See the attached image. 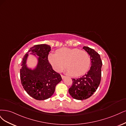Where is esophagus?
Returning <instances> with one entry per match:
<instances>
[{"mask_svg": "<svg viewBox=\"0 0 126 126\" xmlns=\"http://www.w3.org/2000/svg\"><path fill=\"white\" fill-rule=\"evenodd\" d=\"M61 77H62V79H65V76H64V75H61Z\"/></svg>", "mask_w": 126, "mask_h": 126, "instance_id": "obj_1", "label": "esophagus"}]
</instances>
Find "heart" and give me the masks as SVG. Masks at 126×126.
<instances>
[{"label":"heart","mask_w":126,"mask_h":126,"mask_svg":"<svg viewBox=\"0 0 126 126\" xmlns=\"http://www.w3.org/2000/svg\"><path fill=\"white\" fill-rule=\"evenodd\" d=\"M48 60L57 72L61 71L65 64V72L73 77L85 74L91 65V59L87 53L77 48H60L56 53H51L48 55Z\"/></svg>","instance_id":"heart-1"}]
</instances>
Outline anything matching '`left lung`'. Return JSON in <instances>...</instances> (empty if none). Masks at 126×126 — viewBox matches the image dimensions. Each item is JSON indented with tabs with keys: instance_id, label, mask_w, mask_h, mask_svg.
<instances>
[{
	"instance_id": "1",
	"label": "left lung",
	"mask_w": 126,
	"mask_h": 126,
	"mask_svg": "<svg viewBox=\"0 0 126 126\" xmlns=\"http://www.w3.org/2000/svg\"><path fill=\"white\" fill-rule=\"evenodd\" d=\"M83 48L90 56L91 66L86 74L72 79V86L69 88L68 92L73 98L78 100L87 99L96 91L100 83L103 64L100 55L94 50L88 47H84Z\"/></svg>"
}]
</instances>
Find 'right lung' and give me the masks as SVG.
I'll use <instances>...</instances> for the list:
<instances>
[{"label":"right lung","instance_id":"add662e5","mask_svg":"<svg viewBox=\"0 0 126 126\" xmlns=\"http://www.w3.org/2000/svg\"><path fill=\"white\" fill-rule=\"evenodd\" d=\"M50 51L51 47L47 44L35 45L22 59L20 70L21 84L28 94L36 100L50 98L54 94L56 85L62 80L60 74L53 70L48 62L47 58ZM30 54L37 60V65L33 69L28 67L26 63Z\"/></svg>","mask_w":126,"mask_h":126}]
</instances>
